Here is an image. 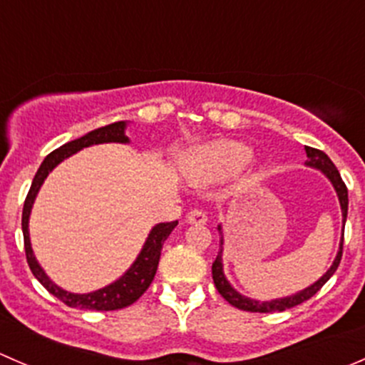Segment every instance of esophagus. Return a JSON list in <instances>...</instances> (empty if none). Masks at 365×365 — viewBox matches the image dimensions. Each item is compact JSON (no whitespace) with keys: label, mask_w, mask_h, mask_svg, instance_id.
Returning <instances> with one entry per match:
<instances>
[{"label":"esophagus","mask_w":365,"mask_h":365,"mask_svg":"<svg viewBox=\"0 0 365 365\" xmlns=\"http://www.w3.org/2000/svg\"><path fill=\"white\" fill-rule=\"evenodd\" d=\"M187 222L190 224H205L206 222V213L201 208H194L187 213Z\"/></svg>","instance_id":"1"}]
</instances>
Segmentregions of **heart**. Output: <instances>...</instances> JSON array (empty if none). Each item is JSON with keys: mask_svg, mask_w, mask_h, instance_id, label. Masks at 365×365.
Masks as SVG:
<instances>
[{"mask_svg": "<svg viewBox=\"0 0 365 365\" xmlns=\"http://www.w3.org/2000/svg\"><path fill=\"white\" fill-rule=\"evenodd\" d=\"M252 159L251 150L237 141L203 146L187 160V175L196 183H208L237 175Z\"/></svg>", "mask_w": 365, "mask_h": 365, "instance_id": "b5f03b06", "label": "heart"}]
</instances>
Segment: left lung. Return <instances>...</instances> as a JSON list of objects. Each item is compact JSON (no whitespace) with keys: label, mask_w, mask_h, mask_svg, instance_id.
Returning a JSON list of instances; mask_svg holds the SVG:
<instances>
[{"label":"left lung","mask_w":365,"mask_h":365,"mask_svg":"<svg viewBox=\"0 0 365 365\" xmlns=\"http://www.w3.org/2000/svg\"><path fill=\"white\" fill-rule=\"evenodd\" d=\"M305 153H307V160H305V164L311 165V168L319 169V171H322L323 175H325L327 178L332 182L334 189H336L337 196H339V203H341V210H342V222H346V215H348V189H346L344 182H342L339 171H337V168L334 165V162L329 159V155H327L325 152H322V150L305 146ZM219 231H220V226H219ZM342 242H344V238H341L339 252H337L336 259H334L332 267L327 270V274L323 275L322 279H318L314 284H311L309 288L302 289V292H298L292 297L275 298V300H270V302H259V300H252V298L240 295V293H238L237 289H235L233 286L227 282L226 275H224V272H222V249H220V252L217 254L215 261H213V264H212L213 284H215L217 292L222 295L224 300H227L231 305H233V307L242 309V311H251V312L286 311V309L295 307V305L309 300L311 297H314L316 293L322 289V286L325 284V282L329 281L334 274H336L337 267H339V263H341V257H342ZM220 245H222V240H220Z\"/></svg>","instance_id":"obj_1"}]
</instances>
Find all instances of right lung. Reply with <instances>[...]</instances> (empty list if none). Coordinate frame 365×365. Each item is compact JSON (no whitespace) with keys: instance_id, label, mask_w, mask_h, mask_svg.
I'll use <instances>...</instances> for the list:
<instances>
[{"instance_id":"obj_1","label":"right lung","mask_w":365,"mask_h":365,"mask_svg":"<svg viewBox=\"0 0 365 365\" xmlns=\"http://www.w3.org/2000/svg\"><path fill=\"white\" fill-rule=\"evenodd\" d=\"M125 127H127L125 121H116V123L106 125V127L97 128V130L88 132L83 138L65 143L63 146H60L58 150L51 152L49 155L43 159L42 164H40L38 171H36L35 178H33L31 187H29L28 196H26L23 208V235L26 259H28L29 268H31L33 275L40 281V284H42L51 295H54L58 300L67 304L68 307L91 309V311H116V309H123L134 304V302L150 288V284H152L153 277H155L157 267H159L162 245H164V242L168 240L171 231L175 230V226L178 224V220L157 224V226L150 231L148 238H146L145 245H143V251L139 252L134 264H132L118 281H114L113 284L106 286V288L102 289H97V292L93 293H83V295H79V293L65 292V289H61L60 286H56L49 277H47L46 272H43L42 267L38 264V261L35 259L31 244H29L28 220L29 213H31L33 201H35L43 180L47 178V175H49L61 160L73 155V153L79 152V150L86 148V146L102 145V143H128V138L125 135Z\"/></svg>"}]
</instances>
